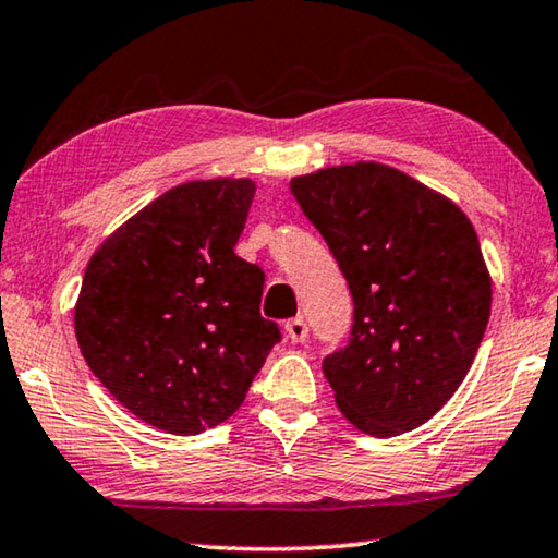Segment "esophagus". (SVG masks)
Segmentation results:
<instances>
[{"mask_svg":"<svg viewBox=\"0 0 558 558\" xmlns=\"http://www.w3.org/2000/svg\"><path fill=\"white\" fill-rule=\"evenodd\" d=\"M286 332L288 338L293 340V343H303V340L307 338V323L303 318H293L286 323Z\"/></svg>","mask_w":558,"mask_h":558,"instance_id":"obj_1","label":"esophagus"}]
</instances>
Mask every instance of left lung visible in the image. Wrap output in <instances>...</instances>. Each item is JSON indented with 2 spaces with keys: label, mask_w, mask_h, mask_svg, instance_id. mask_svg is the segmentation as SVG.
<instances>
[{
  "label": "left lung",
  "mask_w": 558,
  "mask_h": 558,
  "mask_svg": "<svg viewBox=\"0 0 558 558\" xmlns=\"http://www.w3.org/2000/svg\"><path fill=\"white\" fill-rule=\"evenodd\" d=\"M353 295L345 348L323 361L338 409L388 438L456 393L484 340L492 276L459 205L380 162L290 180Z\"/></svg>",
  "instance_id": "obj_1"
}]
</instances>
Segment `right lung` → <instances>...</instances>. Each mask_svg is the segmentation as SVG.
<instances>
[{
	"mask_svg": "<svg viewBox=\"0 0 558 558\" xmlns=\"http://www.w3.org/2000/svg\"><path fill=\"white\" fill-rule=\"evenodd\" d=\"M255 182L193 180L153 199L89 257L74 332L89 371L140 421L195 436L245 401L278 323L265 272L235 255Z\"/></svg>",
	"mask_w": 558,
	"mask_h": 558,
	"instance_id": "obj_1",
	"label": "right lung"
}]
</instances>
